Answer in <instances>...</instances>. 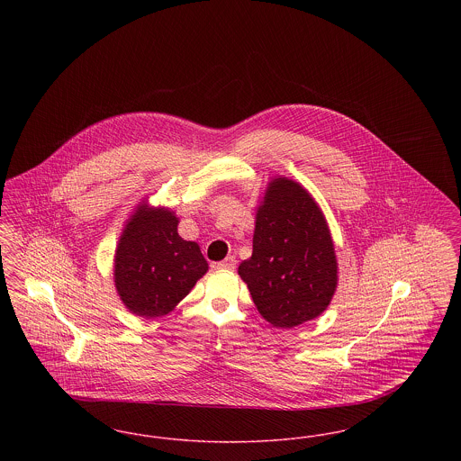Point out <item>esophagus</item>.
Here are the masks:
<instances>
[{
	"label": "esophagus",
	"mask_w": 461,
	"mask_h": 461,
	"mask_svg": "<svg viewBox=\"0 0 461 461\" xmlns=\"http://www.w3.org/2000/svg\"><path fill=\"white\" fill-rule=\"evenodd\" d=\"M212 267L214 269H221V271H233L237 267V261H235V258H226L221 263L212 264Z\"/></svg>",
	"instance_id": "1"
}]
</instances>
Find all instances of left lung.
<instances>
[{"instance_id": "1", "label": "left lung", "mask_w": 461, "mask_h": 461, "mask_svg": "<svg viewBox=\"0 0 461 461\" xmlns=\"http://www.w3.org/2000/svg\"><path fill=\"white\" fill-rule=\"evenodd\" d=\"M239 275L273 327H297L329 307L337 286L333 241L323 212L299 183H269L256 216L252 258Z\"/></svg>"}]
</instances>
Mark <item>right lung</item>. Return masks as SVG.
<instances>
[{
  "mask_svg": "<svg viewBox=\"0 0 461 461\" xmlns=\"http://www.w3.org/2000/svg\"><path fill=\"white\" fill-rule=\"evenodd\" d=\"M115 288L124 306L143 318L164 316L207 273L195 241L177 235V218L147 203L128 221L115 252Z\"/></svg>",
  "mask_w": 461,
  "mask_h": 461,
  "instance_id": "add662e5",
  "label": "right lung"
}]
</instances>
